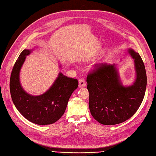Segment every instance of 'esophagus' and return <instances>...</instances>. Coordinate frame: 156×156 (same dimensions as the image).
Returning <instances> with one entry per match:
<instances>
[{
    "label": "esophagus",
    "mask_w": 156,
    "mask_h": 156,
    "mask_svg": "<svg viewBox=\"0 0 156 156\" xmlns=\"http://www.w3.org/2000/svg\"><path fill=\"white\" fill-rule=\"evenodd\" d=\"M86 85V83H85V81L84 79L80 78L79 80V87H83Z\"/></svg>",
    "instance_id": "esophagus-1"
}]
</instances>
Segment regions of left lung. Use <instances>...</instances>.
<instances>
[{
	"label": "left lung",
	"mask_w": 156,
	"mask_h": 156,
	"mask_svg": "<svg viewBox=\"0 0 156 156\" xmlns=\"http://www.w3.org/2000/svg\"><path fill=\"white\" fill-rule=\"evenodd\" d=\"M129 52L134 58L136 77L133 85L124 87L114 65H95L87 76L89 107L92 116L105 125H114L129 119L137 111L144 98L147 75L139 53Z\"/></svg>",
	"instance_id": "obj_1"
}]
</instances>
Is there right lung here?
<instances>
[{
	"mask_svg": "<svg viewBox=\"0 0 156 156\" xmlns=\"http://www.w3.org/2000/svg\"><path fill=\"white\" fill-rule=\"evenodd\" d=\"M31 52L23 50L12 68L10 78V91L15 107L29 121L40 125L56 122L65 113L71 94L77 88V79L68 77L60 73L52 86L38 96L29 95L21 87L20 71L22 65Z\"/></svg>",
	"mask_w": 156,
	"mask_h": 156,
	"instance_id": "right-lung-1",
	"label": "right lung"
}]
</instances>
